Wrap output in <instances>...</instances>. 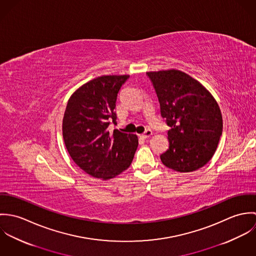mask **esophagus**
Listing matches in <instances>:
<instances>
[{"label":"esophagus","instance_id":"1","mask_svg":"<svg viewBox=\"0 0 256 256\" xmlns=\"http://www.w3.org/2000/svg\"><path fill=\"white\" fill-rule=\"evenodd\" d=\"M152 135V130H146L145 131L142 135H141V137H143V138H148V137H150Z\"/></svg>","mask_w":256,"mask_h":256}]
</instances>
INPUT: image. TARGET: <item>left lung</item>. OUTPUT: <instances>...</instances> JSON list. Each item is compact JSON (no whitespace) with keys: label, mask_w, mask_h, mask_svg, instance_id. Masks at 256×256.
<instances>
[{"label":"left lung","mask_w":256,"mask_h":256,"mask_svg":"<svg viewBox=\"0 0 256 256\" xmlns=\"http://www.w3.org/2000/svg\"><path fill=\"white\" fill-rule=\"evenodd\" d=\"M156 90L160 114L170 127V146L162 162L180 172L204 166L214 156L222 132L219 106L198 80L178 70L148 72Z\"/></svg>","instance_id":"8db88e82"}]
</instances>
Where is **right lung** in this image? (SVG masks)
Instances as JSON below:
<instances>
[{
    "instance_id": "right-lung-1",
    "label": "right lung",
    "mask_w": 256,
    "mask_h": 256,
    "mask_svg": "<svg viewBox=\"0 0 256 256\" xmlns=\"http://www.w3.org/2000/svg\"><path fill=\"white\" fill-rule=\"evenodd\" d=\"M128 74L96 78L69 98L63 117V138L74 162L96 178L110 180L126 170L138 146V137L117 129L114 111L117 94Z\"/></svg>"
}]
</instances>
